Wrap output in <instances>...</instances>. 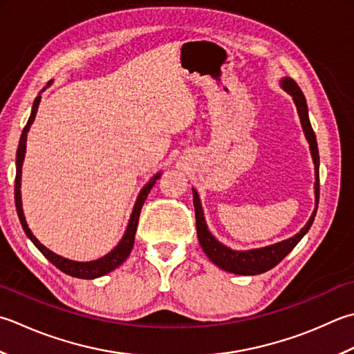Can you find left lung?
Listing matches in <instances>:
<instances>
[{"label": "left lung", "mask_w": 354, "mask_h": 354, "mask_svg": "<svg viewBox=\"0 0 354 354\" xmlns=\"http://www.w3.org/2000/svg\"><path fill=\"white\" fill-rule=\"evenodd\" d=\"M282 87L287 90V92L293 96L295 104L297 107V113H299L302 129L306 131V136L310 144L311 156H313L315 161V169H316V184H315V193H316V204L319 203V151H317V142H316V135L313 129H311V124L308 120V109L306 98H304L302 90L299 86L292 78H283L282 80ZM193 205H195V216H196V233L199 244L203 247L205 254L225 272L236 273V274H259L268 272L270 268L278 266L279 262L286 258V256L293 250L297 242H299L304 234H306L311 224H313L316 210L311 214L308 219L307 225L302 228V230L296 234V236L290 238L287 241L278 242V244L270 245L266 248H258V250H248V252H236L230 250L225 245L221 244L216 239L213 238V234L207 230L205 221H204V213L201 209L198 193L193 190Z\"/></svg>", "instance_id": "1"}]
</instances>
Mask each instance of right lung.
<instances>
[{
    "label": "right lung",
    "instance_id": "1",
    "mask_svg": "<svg viewBox=\"0 0 354 354\" xmlns=\"http://www.w3.org/2000/svg\"><path fill=\"white\" fill-rule=\"evenodd\" d=\"M48 84H50V81H48ZM39 100H41V96H37V98H35V101H33L30 118H29V121H27L26 127L23 129V133H21L18 150H17L15 205H17V213H18L19 223H21V225H23V230L26 232L27 238H29L33 242V244L37 245L38 250L43 253L55 267L59 268L61 272H64L66 274L73 276V278H80V279H95V278H100V276L107 274L109 272H112V270H115L116 267H120L122 262L127 259V256L130 254L131 248H133L135 233H136V227H138V219H140V213H141V209H142V204H144V201L147 199V195L150 193L151 187L155 185L156 179L161 176V173H158L155 178L150 179L149 184L144 185V189L141 190L140 196H138V199H136V204L133 207V212H131V216H130V221H129L126 234H124V238L121 239L120 244H118L109 254H106L101 259L92 261V262H76V261H71V259L62 258V256H59V254H55L53 252H50V250H48V248H46L37 238L33 236V233L30 232V228L27 227L24 213H23V207H21V192H19V187H21V165H23V159H24V153H26L27 131H29L32 122L35 120V115H37V110H38V106H39Z\"/></svg>",
    "mask_w": 354,
    "mask_h": 354
}]
</instances>
